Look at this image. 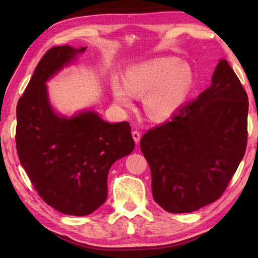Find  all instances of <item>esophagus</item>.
Returning <instances> with one entry per match:
<instances>
[{
    "instance_id": "obj_1",
    "label": "esophagus",
    "mask_w": 258,
    "mask_h": 258,
    "mask_svg": "<svg viewBox=\"0 0 258 258\" xmlns=\"http://www.w3.org/2000/svg\"><path fill=\"white\" fill-rule=\"evenodd\" d=\"M132 137H133V139H134V141H135V143H138L140 142V140H141V133L139 132V131H133L132 132Z\"/></svg>"
}]
</instances>
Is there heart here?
Returning <instances> with one entry per match:
<instances>
[{"label":"heart","instance_id":"1","mask_svg":"<svg viewBox=\"0 0 258 258\" xmlns=\"http://www.w3.org/2000/svg\"><path fill=\"white\" fill-rule=\"evenodd\" d=\"M191 87L189 68L172 58H160L131 67L124 85L113 82L112 95L120 106H131L133 95H145L143 107L149 118H168L184 102Z\"/></svg>","mask_w":258,"mask_h":258}]
</instances>
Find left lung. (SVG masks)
<instances>
[{"label": "left lung", "mask_w": 258, "mask_h": 258, "mask_svg": "<svg viewBox=\"0 0 258 258\" xmlns=\"http://www.w3.org/2000/svg\"><path fill=\"white\" fill-rule=\"evenodd\" d=\"M248 106L238 76L222 59L208 89L143 135L140 147L161 208L191 213L223 195L246 151Z\"/></svg>", "instance_id": "1"}]
</instances>
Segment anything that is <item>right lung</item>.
<instances>
[{"instance_id":"right-lung-1","label":"right lung","mask_w":258,"mask_h":258,"mask_svg":"<svg viewBox=\"0 0 258 258\" xmlns=\"http://www.w3.org/2000/svg\"><path fill=\"white\" fill-rule=\"evenodd\" d=\"M86 47L53 46L43 55L17 104V152L44 202L84 216L106 202L111 165L134 149L127 121L110 124L87 110L67 118L50 106L45 82Z\"/></svg>"}]
</instances>
